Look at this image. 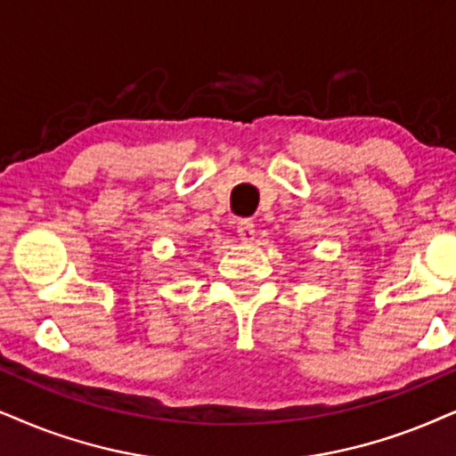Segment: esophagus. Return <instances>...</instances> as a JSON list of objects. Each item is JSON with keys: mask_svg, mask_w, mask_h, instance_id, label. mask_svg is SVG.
I'll list each match as a JSON object with an SVG mask.
<instances>
[{"mask_svg": "<svg viewBox=\"0 0 456 456\" xmlns=\"http://www.w3.org/2000/svg\"><path fill=\"white\" fill-rule=\"evenodd\" d=\"M255 233H256L255 223H252L250 218H244V221L238 223V235L241 241H252L255 240Z\"/></svg>", "mask_w": 456, "mask_h": 456, "instance_id": "obj_1", "label": "esophagus"}]
</instances>
